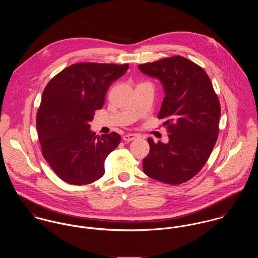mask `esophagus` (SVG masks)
<instances>
[{
	"mask_svg": "<svg viewBox=\"0 0 258 258\" xmlns=\"http://www.w3.org/2000/svg\"><path fill=\"white\" fill-rule=\"evenodd\" d=\"M139 136L137 134H127V135H124L123 136V140L126 141V142H130V141H133L135 139H137Z\"/></svg>",
	"mask_w": 258,
	"mask_h": 258,
	"instance_id": "1",
	"label": "esophagus"
}]
</instances>
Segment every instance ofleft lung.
Instances as JSON below:
<instances>
[{"mask_svg":"<svg viewBox=\"0 0 258 258\" xmlns=\"http://www.w3.org/2000/svg\"><path fill=\"white\" fill-rule=\"evenodd\" d=\"M161 81L165 91L158 118H167L169 142L148 138L143 160L148 177L169 184L184 183L207 163L219 135L221 105L209 75L195 62L175 55L138 66Z\"/></svg>","mask_w":258,"mask_h":258,"instance_id":"left-lung-1","label":"left lung"}]
</instances>
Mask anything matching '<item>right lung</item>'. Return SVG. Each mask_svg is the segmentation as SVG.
<instances>
[{
  "mask_svg": "<svg viewBox=\"0 0 258 258\" xmlns=\"http://www.w3.org/2000/svg\"><path fill=\"white\" fill-rule=\"evenodd\" d=\"M128 68L127 63H75L45 86L37 110V134L43 158L62 181L88 184L104 175L105 159L121 137L115 132L97 137L89 122L103 107L111 83Z\"/></svg>",
  "mask_w": 258,
  "mask_h": 258,
  "instance_id": "add662e5",
  "label": "right lung"
}]
</instances>
